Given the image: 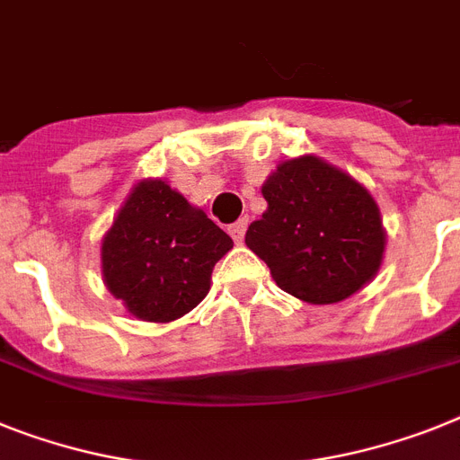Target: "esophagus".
Instances as JSON below:
<instances>
[{
    "label": "esophagus",
    "instance_id": "esophagus-1",
    "mask_svg": "<svg viewBox=\"0 0 460 460\" xmlns=\"http://www.w3.org/2000/svg\"><path fill=\"white\" fill-rule=\"evenodd\" d=\"M245 231H248V219H238L236 224H231L229 226L231 238H234L236 243H243V238H245Z\"/></svg>",
    "mask_w": 460,
    "mask_h": 460
}]
</instances>
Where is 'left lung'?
<instances>
[{
    "label": "left lung",
    "mask_w": 460,
    "mask_h": 460,
    "mask_svg": "<svg viewBox=\"0 0 460 460\" xmlns=\"http://www.w3.org/2000/svg\"><path fill=\"white\" fill-rule=\"evenodd\" d=\"M261 194L269 208L245 243L288 295L337 304L376 276L385 250L381 212L349 172L306 154L278 165Z\"/></svg>",
    "instance_id": "8db88e82"
}]
</instances>
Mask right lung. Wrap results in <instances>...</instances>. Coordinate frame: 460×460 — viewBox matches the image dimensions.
<instances>
[{
    "instance_id": "right-lung-1",
    "label": "right lung",
    "mask_w": 460,
    "mask_h": 460,
    "mask_svg": "<svg viewBox=\"0 0 460 460\" xmlns=\"http://www.w3.org/2000/svg\"><path fill=\"white\" fill-rule=\"evenodd\" d=\"M234 248L217 224L164 180L133 187L102 238V278L135 318L171 323L206 299Z\"/></svg>"
}]
</instances>
